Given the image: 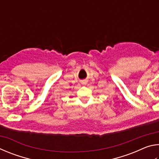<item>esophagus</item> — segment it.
<instances>
[{
    "mask_svg": "<svg viewBox=\"0 0 159 159\" xmlns=\"http://www.w3.org/2000/svg\"><path fill=\"white\" fill-rule=\"evenodd\" d=\"M81 83H83V84H85V80H83V81H82Z\"/></svg>",
    "mask_w": 159,
    "mask_h": 159,
    "instance_id": "esophagus-1",
    "label": "esophagus"
}]
</instances>
